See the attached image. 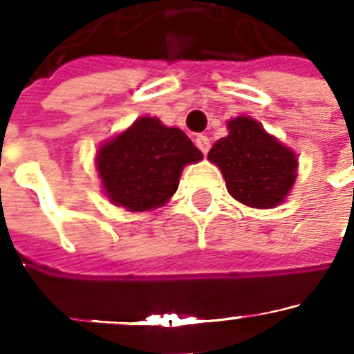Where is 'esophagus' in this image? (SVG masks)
Returning <instances> with one entry per match:
<instances>
[{
	"label": "esophagus",
	"instance_id": "obj_1",
	"mask_svg": "<svg viewBox=\"0 0 354 354\" xmlns=\"http://www.w3.org/2000/svg\"><path fill=\"white\" fill-rule=\"evenodd\" d=\"M195 143H197L198 149L207 156V151L211 149V140H209L207 136H197V138H195Z\"/></svg>",
	"mask_w": 354,
	"mask_h": 354
}]
</instances>
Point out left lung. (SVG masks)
<instances>
[{
	"instance_id": "obj_1",
	"label": "left lung",
	"mask_w": 354,
	"mask_h": 354,
	"mask_svg": "<svg viewBox=\"0 0 354 354\" xmlns=\"http://www.w3.org/2000/svg\"><path fill=\"white\" fill-rule=\"evenodd\" d=\"M209 161L221 169L228 193L254 209H274L283 203L297 175L292 149L248 116L228 122V136L212 145Z\"/></svg>"
}]
</instances>
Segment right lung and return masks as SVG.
I'll return each instance as SVG.
<instances>
[{"mask_svg":"<svg viewBox=\"0 0 354 354\" xmlns=\"http://www.w3.org/2000/svg\"><path fill=\"white\" fill-rule=\"evenodd\" d=\"M201 159L203 153L181 129L143 116L100 145L96 169L114 205L142 212L163 207L175 195L185 165Z\"/></svg>","mask_w":354,"mask_h":354,"instance_id":"right-lung-1","label":"right lung"}]
</instances>
